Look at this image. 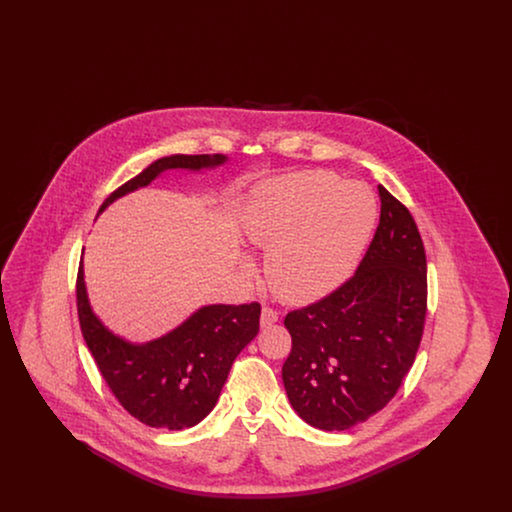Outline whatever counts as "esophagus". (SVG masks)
Returning <instances> with one entry per match:
<instances>
[{
	"label": "esophagus",
	"instance_id": "1",
	"mask_svg": "<svg viewBox=\"0 0 512 512\" xmlns=\"http://www.w3.org/2000/svg\"><path fill=\"white\" fill-rule=\"evenodd\" d=\"M274 322H278V313L270 307H263L261 311V326H272Z\"/></svg>",
	"mask_w": 512,
	"mask_h": 512
}]
</instances>
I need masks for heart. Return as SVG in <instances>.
I'll list each match as a JSON object with an SVG mask.
<instances>
[{
	"instance_id": "1",
	"label": "heart",
	"mask_w": 512,
	"mask_h": 512,
	"mask_svg": "<svg viewBox=\"0 0 512 512\" xmlns=\"http://www.w3.org/2000/svg\"><path fill=\"white\" fill-rule=\"evenodd\" d=\"M372 190L332 172L301 171L259 184L245 205V240L263 251L265 278L280 299L305 305L332 292L359 265L376 224ZM245 274L253 270L240 259Z\"/></svg>"
}]
</instances>
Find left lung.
I'll use <instances>...</instances> for the list:
<instances>
[{
  "label": "left lung",
  "mask_w": 512,
  "mask_h": 512,
  "mask_svg": "<svg viewBox=\"0 0 512 512\" xmlns=\"http://www.w3.org/2000/svg\"><path fill=\"white\" fill-rule=\"evenodd\" d=\"M380 224L336 292L284 320L282 380L293 411L318 430H347L382 411L411 370L426 318V255L411 213L378 186Z\"/></svg>",
  "instance_id": "8db88e82"
}]
</instances>
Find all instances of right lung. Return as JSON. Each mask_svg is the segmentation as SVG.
<instances>
[{
  "mask_svg": "<svg viewBox=\"0 0 512 512\" xmlns=\"http://www.w3.org/2000/svg\"><path fill=\"white\" fill-rule=\"evenodd\" d=\"M226 155H169L122 184L99 207L149 186L165 171H213ZM76 305L82 336L107 386L122 407L151 428L182 430L199 424L219 401L228 372L259 334L261 305H203L157 340H126L94 313L80 263Z\"/></svg>",
  "mask_w": 512,
  "mask_h": 512,
  "instance_id": "1",
  "label": "right lung"
}]
</instances>
